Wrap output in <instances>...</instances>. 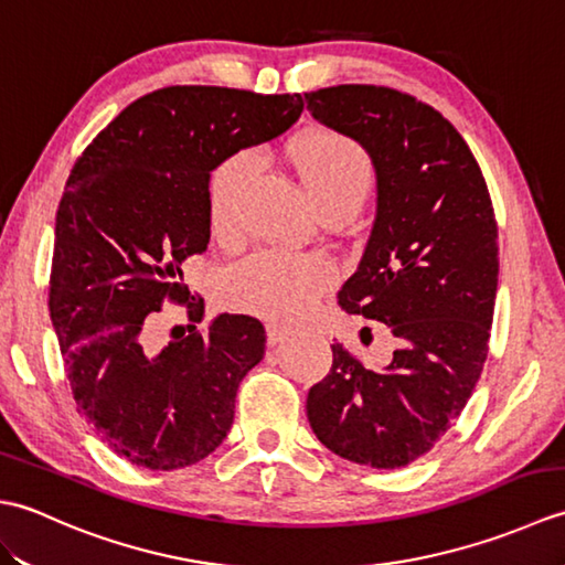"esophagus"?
Listing matches in <instances>:
<instances>
[{
  "instance_id": "34e87169",
  "label": "esophagus",
  "mask_w": 565,
  "mask_h": 565,
  "mask_svg": "<svg viewBox=\"0 0 565 565\" xmlns=\"http://www.w3.org/2000/svg\"><path fill=\"white\" fill-rule=\"evenodd\" d=\"M291 334V328L284 326L279 320H269L267 322V340L269 344H279L281 340H286Z\"/></svg>"
}]
</instances>
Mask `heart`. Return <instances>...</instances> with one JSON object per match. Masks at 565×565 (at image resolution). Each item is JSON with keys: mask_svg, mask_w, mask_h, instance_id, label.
I'll return each mask as SVG.
<instances>
[{"mask_svg": "<svg viewBox=\"0 0 565 565\" xmlns=\"http://www.w3.org/2000/svg\"><path fill=\"white\" fill-rule=\"evenodd\" d=\"M286 158L301 177L316 206L328 213L340 206H359L374 179V162L366 148L332 128H310L296 136ZM255 170L247 152H237L213 167L206 186L209 223L221 243H235L239 235V206ZM338 267L326 255L262 249L237 262L225 279L231 306L274 320H296L326 294Z\"/></svg>", "mask_w": 565, "mask_h": 565, "instance_id": "1", "label": "heart"}]
</instances>
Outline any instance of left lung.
<instances>
[{
  "mask_svg": "<svg viewBox=\"0 0 565 565\" xmlns=\"http://www.w3.org/2000/svg\"><path fill=\"white\" fill-rule=\"evenodd\" d=\"M306 102L376 167L374 231L338 303L401 342L383 371L334 342L328 376L308 391V423L347 461L403 468L447 435L481 379L500 267L493 201L471 148L429 104L376 84Z\"/></svg>",
  "mask_w": 565,
  "mask_h": 565,
  "instance_id": "left-lung-1",
  "label": "left lung"
}]
</instances>
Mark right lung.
<instances>
[{"label":"right lung","instance_id":"add662e5","mask_svg":"<svg viewBox=\"0 0 565 565\" xmlns=\"http://www.w3.org/2000/svg\"><path fill=\"white\" fill-rule=\"evenodd\" d=\"M301 111V94L177 84L128 104L72 167L47 308L77 411L134 466L199 463L233 425L239 381L264 356L262 322L221 313L160 352L148 330L164 303L203 320L182 264L209 245L213 167Z\"/></svg>","mask_w":565,"mask_h":565}]
</instances>
